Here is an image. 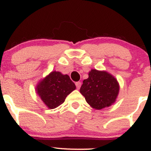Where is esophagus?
Here are the masks:
<instances>
[{"mask_svg": "<svg viewBox=\"0 0 151 151\" xmlns=\"http://www.w3.org/2000/svg\"><path fill=\"white\" fill-rule=\"evenodd\" d=\"M75 84H76V86H77V89H80V87H81V82H80V81H77V82L75 83Z\"/></svg>", "mask_w": 151, "mask_h": 151, "instance_id": "1", "label": "esophagus"}]
</instances>
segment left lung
Returning a JSON list of instances; mask_svg holds the SVG:
<instances>
[{
    "mask_svg": "<svg viewBox=\"0 0 151 151\" xmlns=\"http://www.w3.org/2000/svg\"><path fill=\"white\" fill-rule=\"evenodd\" d=\"M120 86L117 79L106 71L92 69L83 81L80 93L91 108L102 109L115 103Z\"/></svg>",
    "mask_w": 151,
    "mask_h": 151,
    "instance_id": "left-lung-1",
    "label": "left lung"
}]
</instances>
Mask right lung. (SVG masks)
<instances>
[{
    "mask_svg": "<svg viewBox=\"0 0 151 151\" xmlns=\"http://www.w3.org/2000/svg\"><path fill=\"white\" fill-rule=\"evenodd\" d=\"M76 89L74 83L67 74L52 71L37 83L35 91L49 109L64 103L67 95Z\"/></svg>",
    "mask_w": 151,
    "mask_h": 151,
    "instance_id": "add662e5",
    "label": "right lung"
}]
</instances>
